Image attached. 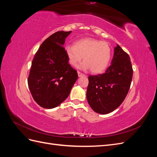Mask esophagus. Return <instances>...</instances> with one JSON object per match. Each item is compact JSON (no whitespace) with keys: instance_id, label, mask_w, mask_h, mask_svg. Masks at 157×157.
Returning <instances> with one entry per match:
<instances>
[{"instance_id":"1","label":"esophagus","mask_w":157,"mask_h":157,"mask_svg":"<svg viewBox=\"0 0 157 157\" xmlns=\"http://www.w3.org/2000/svg\"><path fill=\"white\" fill-rule=\"evenodd\" d=\"M78 76L79 77H82V76H84V75L81 72H80V71H78Z\"/></svg>"}]
</instances>
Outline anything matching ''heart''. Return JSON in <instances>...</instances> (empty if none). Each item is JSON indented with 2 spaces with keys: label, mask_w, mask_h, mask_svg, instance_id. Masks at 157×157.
<instances>
[{
  "label": "heart",
  "mask_w": 157,
  "mask_h": 157,
  "mask_svg": "<svg viewBox=\"0 0 157 157\" xmlns=\"http://www.w3.org/2000/svg\"><path fill=\"white\" fill-rule=\"evenodd\" d=\"M69 63L73 67H77L84 58V62L80 68L90 69L95 74L105 71L110 63L112 50L107 42L93 38H86L77 41L74 45L65 48Z\"/></svg>",
  "instance_id": "heart-1"
}]
</instances>
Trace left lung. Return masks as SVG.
I'll use <instances>...</instances> for the list:
<instances>
[{
	"label": "left lung",
	"instance_id": "obj_1",
	"mask_svg": "<svg viewBox=\"0 0 157 157\" xmlns=\"http://www.w3.org/2000/svg\"><path fill=\"white\" fill-rule=\"evenodd\" d=\"M132 76L130 56L117 44L111 65L105 72L88 77L86 98L90 106L103 115L115 110L127 96Z\"/></svg>",
	"mask_w": 157,
	"mask_h": 157
}]
</instances>
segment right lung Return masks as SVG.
Masks as SVG:
<instances>
[{
	"instance_id": "obj_1",
	"label": "right lung",
	"mask_w": 157,
	"mask_h": 157,
	"mask_svg": "<svg viewBox=\"0 0 157 157\" xmlns=\"http://www.w3.org/2000/svg\"><path fill=\"white\" fill-rule=\"evenodd\" d=\"M71 33L60 31L50 35L33 59L28 86L34 100L43 108L56 107L65 100L78 78L63 46Z\"/></svg>"
}]
</instances>
